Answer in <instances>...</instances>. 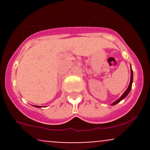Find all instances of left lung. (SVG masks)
Masks as SVG:
<instances>
[{"label": "left lung", "mask_w": 150, "mask_h": 150, "mask_svg": "<svg viewBox=\"0 0 150 150\" xmlns=\"http://www.w3.org/2000/svg\"><path fill=\"white\" fill-rule=\"evenodd\" d=\"M132 81H133V72H132L131 65H130V84H129L128 88H127L126 90L125 91V92L123 93V94H122V96L119 98V99H117V100L115 101L114 102H113L112 104H111V106H114V105H116V104H118V102H120V101L123 100V99H124L127 96H128V94H129V93H130V90H131Z\"/></svg>", "instance_id": "obj_1"}]
</instances>
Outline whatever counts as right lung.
I'll use <instances>...</instances> for the list:
<instances>
[{"label": "right lung", "mask_w": 150, "mask_h": 150, "mask_svg": "<svg viewBox=\"0 0 150 150\" xmlns=\"http://www.w3.org/2000/svg\"><path fill=\"white\" fill-rule=\"evenodd\" d=\"M35 106V107H37V108H41V107H42V106Z\"/></svg>", "instance_id": "add662e5"}]
</instances>
